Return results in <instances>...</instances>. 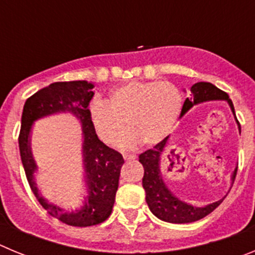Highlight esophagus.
<instances>
[{
    "label": "esophagus",
    "instance_id": "1",
    "mask_svg": "<svg viewBox=\"0 0 255 255\" xmlns=\"http://www.w3.org/2000/svg\"><path fill=\"white\" fill-rule=\"evenodd\" d=\"M136 158L134 154H124V159L125 161H134V159Z\"/></svg>",
    "mask_w": 255,
    "mask_h": 255
}]
</instances>
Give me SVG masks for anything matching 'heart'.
Returning <instances> with one entry per match:
<instances>
[{"label":"heart","instance_id":"obj_1","mask_svg":"<svg viewBox=\"0 0 255 255\" xmlns=\"http://www.w3.org/2000/svg\"><path fill=\"white\" fill-rule=\"evenodd\" d=\"M182 102L181 92L172 83L130 82L112 88L107 102L92 101L88 112L97 136L106 144L117 140L125 123L128 130L117 145L134 149L140 143H161L176 125Z\"/></svg>","mask_w":255,"mask_h":255}]
</instances>
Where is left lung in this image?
<instances>
[{
  "mask_svg": "<svg viewBox=\"0 0 255 255\" xmlns=\"http://www.w3.org/2000/svg\"><path fill=\"white\" fill-rule=\"evenodd\" d=\"M209 101H226L236 120L233 101L230 100L229 94L218 89L216 85L206 82H199L191 85L190 97L186 98L185 102H184L180 116L182 117L185 114H188L194 106L203 102H209ZM236 123H238V120H236ZM239 130H240V126H239ZM167 143L168 136L163 139L161 143L157 144L155 147H153V149L145 150L139 155V162L143 164L144 167L143 188L145 190V200H147L148 207H149L153 215L159 220L164 221V222H170V224L194 222V221L206 217L211 212L215 211L222 203L225 197L217 202L207 204V206L198 207L194 204L186 203L173 194L172 190H170L168 186L166 185L161 172L162 158H163L164 152L167 149ZM236 170H238V167L234 170L233 175H231V181L233 182L236 176Z\"/></svg>",
  "mask_w": 255,
  "mask_h": 255,
  "instance_id": "8db88e82",
  "label": "left lung"
}]
</instances>
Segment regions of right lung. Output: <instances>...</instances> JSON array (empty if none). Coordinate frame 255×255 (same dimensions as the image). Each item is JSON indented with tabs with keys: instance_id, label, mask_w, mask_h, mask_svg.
Segmentation results:
<instances>
[{
	"instance_id": "add662e5",
	"label": "right lung",
	"mask_w": 255,
	"mask_h": 255,
	"mask_svg": "<svg viewBox=\"0 0 255 255\" xmlns=\"http://www.w3.org/2000/svg\"><path fill=\"white\" fill-rule=\"evenodd\" d=\"M93 88V83L87 80L52 83L26 100L21 115L19 149L31 191L52 217L69 226H93L110 217L124 164L123 155L101 141L92 126L88 107L94 96ZM57 113L74 114L82 125L86 195L82 206L74 211H65L62 207L49 204L40 194L35 182L37 165L30 144L32 125L43 117Z\"/></svg>"
}]
</instances>
